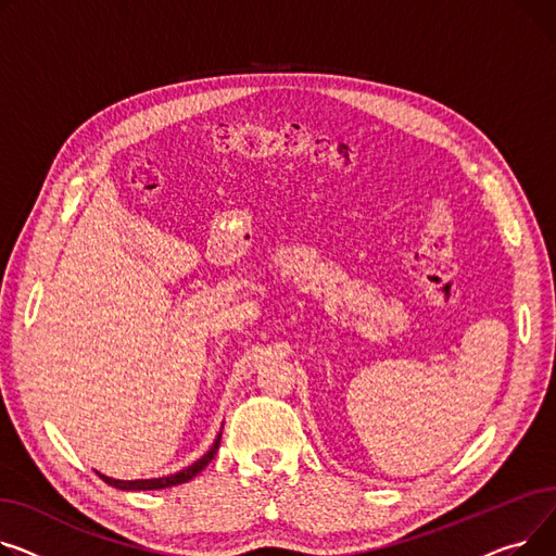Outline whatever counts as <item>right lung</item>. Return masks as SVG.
Returning <instances> with one entry per match:
<instances>
[{
	"label": "right lung",
	"mask_w": 556,
	"mask_h": 556,
	"mask_svg": "<svg viewBox=\"0 0 556 556\" xmlns=\"http://www.w3.org/2000/svg\"><path fill=\"white\" fill-rule=\"evenodd\" d=\"M219 440H222V433L217 435V440L213 442V446L202 455V458H200L198 463H192L190 467H186V469H181V471H177V473H173V476H166V478H152V480H114V478H108V476H103V473H98V476H101L108 484L118 486V489H127V492H148V489H166V486H173V484H181V482L192 480L194 476H198V473L215 458V453H217V448H219Z\"/></svg>",
	"instance_id": "obj_1"
}]
</instances>
